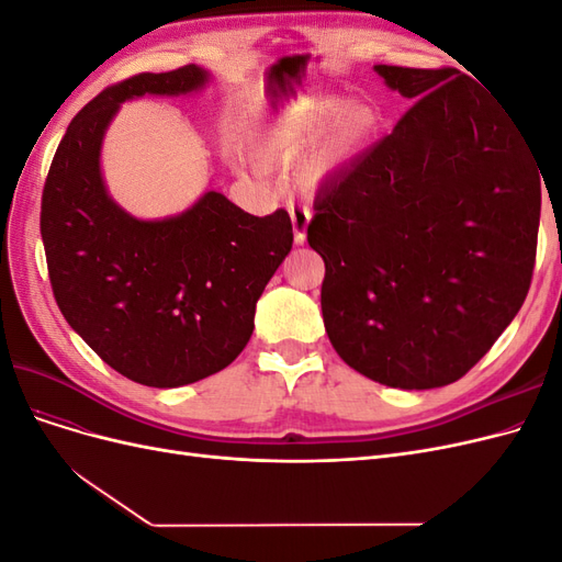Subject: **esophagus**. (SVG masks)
I'll return each mask as SVG.
<instances>
[{"label": "esophagus", "mask_w": 562, "mask_h": 562, "mask_svg": "<svg viewBox=\"0 0 562 562\" xmlns=\"http://www.w3.org/2000/svg\"><path fill=\"white\" fill-rule=\"evenodd\" d=\"M288 213H291V220H293V232H295V244H304L307 241V227H310V213L307 209L302 206H295V203H291L288 206Z\"/></svg>", "instance_id": "esophagus-1"}]
</instances>
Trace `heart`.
I'll list each match as a JSON object with an SVG mask.
<instances>
[{"instance_id": "heart-1", "label": "heart", "mask_w": 562, "mask_h": 562, "mask_svg": "<svg viewBox=\"0 0 562 562\" xmlns=\"http://www.w3.org/2000/svg\"><path fill=\"white\" fill-rule=\"evenodd\" d=\"M375 124L378 112L363 100L347 105L339 98L285 100L255 131L250 157L262 168H291L312 149L297 184L316 194L363 147Z\"/></svg>"}]
</instances>
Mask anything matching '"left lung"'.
Masks as SVG:
<instances>
[{
    "instance_id": "left-lung-1",
    "label": "left lung",
    "mask_w": 562,
    "mask_h": 562,
    "mask_svg": "<svg viewBox=\"0 0 562 562\" xmlns=\"http://www.w3.org/2000/svg\"><path fill=\"white\" fill-rule=\"evenodd\" d=\"M375 72L415 103L314 199L323 323L339 359L372 382L446 386L530 291L541 168L516 119L454 67Z\"/></svg>"
}]
</instances>
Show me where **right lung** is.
Listing matches in <instances>:
<instances>
[{
    "label": "right lung",
    "mask_w": 562,
    "mask_h": 562,
    "mask_svg": "<svg viewBox=\"0 0 562 562\" xmlns=\"http://www.w3.org/2000/svg\"><path fill=\"white\" fill-rule=\"evenodd\" d=\"M209 81V70L184 65L105 89L67 126L44 184L40 227L58 307L100 359L145 386L173 389L227 368L293 248L283 209L258 217L209 190L178 215L143 220L110 196L100 151L122 103L187 95Z\"/></svg>",
    "instance_id": "right-lung-1"
}]
</instances>
